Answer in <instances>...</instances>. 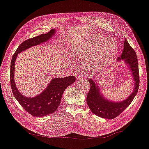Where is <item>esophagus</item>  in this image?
<instances>
[{
	"mask_svg": "<svg viewBox=\"0 0 149 149\" xmlns=\"http://www.w3.org/2000/svg\"><path fill=\"white\" fill-rule=\"evenodd\" d=\"M75 77H76L77 79H80L82 78V73L81 72H77L76 74H75Z\"/></svg>",
	"mask_w": 149,
	"mask_h": 149,
	"instance_id": "obj_1",
	"label": "esophagus"
}]
</instances>
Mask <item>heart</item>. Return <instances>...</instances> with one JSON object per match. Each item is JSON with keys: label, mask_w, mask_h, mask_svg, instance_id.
<instances>
[{"label": "heart", "mask_w": 149, "mask_h": 149, "mask_svg": "<svg viewBox=\"0 0 149 149\" xmlns=\"http://www.w3.org/2000/svg\"><path fill=\"white\" fill-rule=\"evenodd\" d=\"M117 49V45L112 39L99 36L83 42L74 44L70 51L74 57L89 58L90 68L100 70L111 62Z\"/></svg>", "instance_id": "b5f03b06"}]
</instances>
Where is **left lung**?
<instances>
[{
    "label": "left lung",
    "mask_w": 149,
    "mask_h": 149,
    "mask_svg": "<svg viewBox=\"0 0 149 149\" xmlns=\"http://www.w3.org/2000/svg\"><path fill=\"white\" fill-rule=\"evenodd\" d=\"M121 61H123L127 66L134 81L132 92L125 100L116 101L107 99L102 94V90L98 84V81L97 80L98 77H96L94 75L92 78L88 79L91 87L87 95L86 103L92 112L99 117L111 119L116 118L129 106L138 93L139 84L138 58L134 49L131 47L127 39L124 41L123 52L121 56L117 59L118 62ZM104 71H107V69L102 70L99 74H101V73ZM99 74H97V76H100Z\"/></svg>",
    "instance_id": "obj_1"
}]
</instances>
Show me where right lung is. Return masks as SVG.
Returning <instances> with one entry per match:
<instances>
[{
    "instance_id": "right-lung-1",
    "label": "right lung",
    "mask_w": 149,
    "mask_h": 149,
    "mask_svg": "<svg viewBox=\"0 0 149 149\" xmlns=\"http://www.w3.org/2000/svg\"><path fill=\"white\" fill-rule=\"evenodd\" d=\"M55 33L56 30L53 29L47 33L25 40L17 48L11 61L10 84L13 95L23 109L34 117H43L54 113L59 106L64 92L67 87L75 82V77L71 75L64 78H53L39 95L32 97H26L20 93L15 82V63L19 54L32 46L47 42Z\"/></svg>"
}]
</instances>
